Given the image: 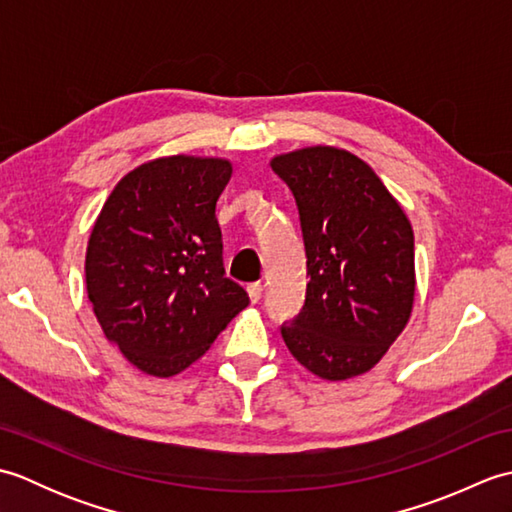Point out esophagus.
<instances>
[{
  "label": "esophagus",
  "instance_id": "34e87169",
  "mask_svg": "<svg viewBox=\"0 0 512 512\" xmlns=\"http://www.w3.org/2000/svg\"><path fill=\"white\" fill-rule=\"evenodd\" d=\"M262 292H264V286L259 284V281H255V284L248 286V297H250V301H253V303H257L259 299H262Z\"/></svg>",
  "mask_w": 512,
  "mask_h": 512
}]
</instances>
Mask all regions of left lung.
I'll list each match as a JSON object with an SVG mask.
<instances>
[{
  "mask_svg": "<svg viewBox=\"0 0 512 512\" xmlns=\"http://www.w3.org/2000/svg\"><path fill=\"white\" fill-rule=\"evenodd\" d=\"M270 167L297 200L310 275L306 303L281 336L314 376L334 383L361 376L411 317L409 217L374 169L345 149L303 147Z\"/></svg>",
  "mask_w": 512,
  "mask_h": 512,
  "instance_id": "1",
  "label": "left lung"
}]
</instances>
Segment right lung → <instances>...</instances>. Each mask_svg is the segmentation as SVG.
Here are the masks:
<instances>
[{
    "instance_id": "add662e5",
    "label": "right lung",
    "mask_w": 512,
    "mask_h": 512,
    "mask_svg": "<svg viewBox=\"0 0 512 512\" xmlns=\"http://www.w3.org/2000/svg\"><path fill=\"white\" fill-rule=\"evenodd\" d=\"M231 173L226 158L149 160L118 180L96 217L85 253L92 310L147 376L184 372L248 306L224 275L215 217Z\"/></svg>"
}]
</instances>
